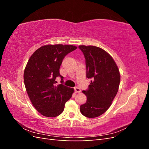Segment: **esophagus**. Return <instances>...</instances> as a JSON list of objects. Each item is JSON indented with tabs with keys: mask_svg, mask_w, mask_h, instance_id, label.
<instances>
[{
	"mask_svg": "<svg viewBox=\"0 0 149 149\" xmlns=\"http://www.w3.org/2000/svg\"><path fill=\"white\" fill-rule=\"evenodd\" d=\"M74 91H75L76 93H80L81 92V89H80V88H79L78 87H76V88H74Z\"/></svg>",
	"mask_w": 149,
	"mask_h": 149,
	"instance_id": "34e87169",
	"label": "esophagus"
}]
</instances>
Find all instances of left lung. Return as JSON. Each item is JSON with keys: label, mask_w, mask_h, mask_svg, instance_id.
Listing matches in <instances>:
<instances>
[{"label": "left lung", "mask_w": 149, "mask_h": 149, "mask_svg": "<svg viewBox=\"0 0 149 149\" xmlns=\"http://www.w3.org/2000/svg\"><path fill=\"white\" fill-rule=\"evenodd\" d=\"M86 60V77L91 79L87 97L80 106L81 114L89 118L100 116L109 109L118 91L120 76L113 58L103 49L95 46L79 45Z\"/></svg>", "instance_id": "1"}]
</instances>
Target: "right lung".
Segmentation results:
<instances>
[{
	"instance_id": "1",
	"label": "right lung",
	"mask_w": 149,
	"mask_h": 149,
	"mask_svg": "<svg viewBox=\"0 0 149 149\" xmlns=\"http://www.w3.org/2000/svg\"><path fill=\"white\" fill-rule=\"evenodd\" d=\"M77 47L70 45H47L37 49L30 56L24 70L26 91L33 106L42 115L53 118L61 114L74 89L62 84L60 74L63 60ZM61 78L56 85V78Z\"/></svg>"
}]
</instances>
